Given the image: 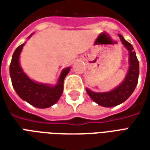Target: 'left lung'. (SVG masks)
<instances>
[{
    "label": "left lung",
    "mask_w": 150,
    "mask_h": 150,
    "mask_svg": "<svg viewBox=\"0 0 150 150\" xmlns=\"http://www.w3.org/2000/svg\"><path fill=\"white\" fill-rule=\"evenodd\" d=\"M118 35L123 45H125L129 52L130 66L125 80L117 88L108 92L97 93L87 88V92L93 101L104 107H114L125 102L135 90L136 86L138 82L139 62L136 55V52L132 45L129 42H127L121 34Z\"/></svg>",
    "instance_id": "left-lung-1"
}]
</instances>
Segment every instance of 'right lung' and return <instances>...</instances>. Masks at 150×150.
I'll list each match as a JSON object with an SVG mask.
<instances>
[{
	"label": "right lung",
	"instance_id": "right-lung-1",
	"mask_svg": "<svg viewBox=\"0 0 150 150\" xmlns=\"http://www.w3.org/2000/svg\"><path fill=\"white\" fill-rule=\"evenodd\" d=\"M23 46L24 44H21L15 50L9 66V74L13 87L22 100L34 107L38 108L50 107L59 100L62 95L63 81L68 74L70 67L62 71L59 83L54 87L32 81L22 71L19 64V55Z\"/></svg>",
	"mask_w": 150,
	"mask_h": 150
}]
</instances>
